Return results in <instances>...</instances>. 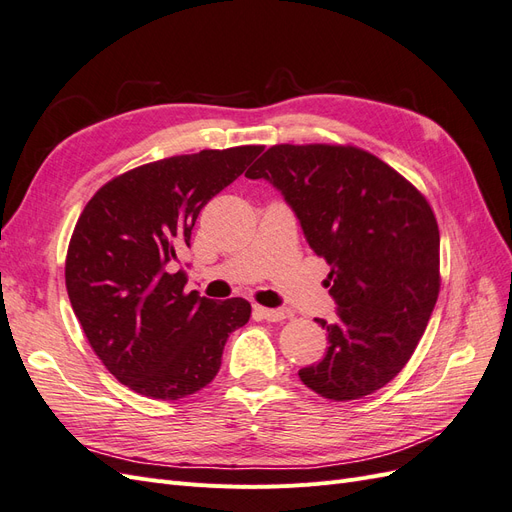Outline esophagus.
<instances>
[{
  "label": "esophagus",
  "mask_w": 512,
  "mask_h": 512,
  "mask_svg": "<svg viewBox=\"0 0 512 512\" xmlns=\"http://www.w3.org/2000/svg\"><path fill=\"white\" fill-rule=\"evenodd\" d=\"M254 312H256L260 318H265L267 322H280V320H284V318H286V314L282 312V309H269V307H260V305H256V307H254Z\"/></svg>",
  "instance_id": "esophagus-1"
}]
</instances>
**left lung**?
<instances>
[{
    "label": "left lung",
    "mask_w": 512,
    "mask_h": 512,
    "mask_svg": "<svg viewBox=\"0 0 512 512\" xmlns=\"http://www.w3.org/2000/svg\"><path fill=\"white\" fill-rule=\"evenodd\" d=\"M245 177L267 179L329 262L337 320L327 354L299 369L324 399L350 401L391 382L427 329L440 292V230L427 198L352 145H273Z\"/></svg>",
    "instance_id": "obj_1"
}]
</instances>
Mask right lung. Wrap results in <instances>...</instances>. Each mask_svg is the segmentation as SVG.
Instances as JSON below:
<instances>
[{
  "mask_svg": "<svg viewBox=\"0 0 512 512\" xmlns=\"http://www.w3.org/2000/svg\"><path fill=\"white\" fill-rule=\"evenodd\" d=\"M262 149H203L132 168L104 183L76 222L66 256L72 309L98 359L134 393L175 401L205 389L228 335L250 320L245 299L185 292V271L166 267L190 247L200 209Z\"/></svg>",
  "mask_w": 512,
  "mask_h": 512,
  "instance_id": "add662e5",
  "label": "right lung"
}]
</instances>
